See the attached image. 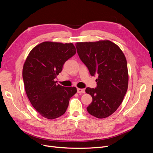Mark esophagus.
<instances>
[{"mask_svg":"<svg viewBox=\"0 0 153 153\" xmlns=\"http://www.w3.org/2000/svg\"><path fill=\"white\" fill-rule=\"evenodd\" d=\"M77 92L78 93H85V91L84 89H77Z\"/></svg>","mask_w":153,"mask_h":153,"instance_id":"esophagus-1","label":"esophagus"}]
</instances>
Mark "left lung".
Returning a JSON list of instances; mask_svg holds the SVG:
<instances>
[{
  "label": "left lung",
  "mask_w": 153,
  "mask_h": 153,
  "mask_svg": "<svg viewBox=\"0 0 153 153\" xmlns=\"http://www.w3.org/2000/svg\"><path fill=\"white\" fill-rule=\"evenodd\" d=\"M75 45L78 56L91 75L98 76L96 87L85 89L92 98L87 112L99 119L107 117L117 110L126 93L128 71L126 57L121 48L108 40L80 42Z\"/></svg>",
  "instance_id": "obj_1"
}]
</instances>
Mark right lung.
<instances>
[{
	"label": "right lung",
	"instance_id": "1",
	"mask_svg": "<svg viewBox=\"0 0 153 153\" xmlns=\"http://www.w3.org/2000/svg\"><path fill=\"white\" fill-rule=\"evenodd\" d=\"M76 53L73 43L45 41L32 49L23 68L22 76L27 97L41 116L56 119L66 112L69 101L77 90L55 81L64 64Z\"/></svg>",
	"mask_w": 153,
	"mask_h": 153
}]
</instances>
